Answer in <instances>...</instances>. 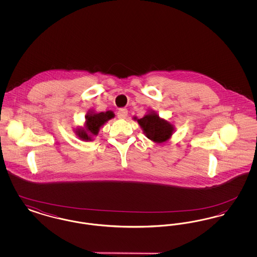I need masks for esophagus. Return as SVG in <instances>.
<instances>
[{"label":"esophagus","instance_id":"obj_1","mask_svg":"<svg viewBox=\"0 0 257 257\" xmlns=\"http://www.w3.org/2000/svg\"><path fill=\"white\" fill-rule=\"evenodd\" d=\"M127 114H128V110H127V109H119L118 111H117V117L120 118V119L126 118Z\"/></svg>","mask_w":257,"mask_h":257}]
</instances>
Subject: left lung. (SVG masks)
<instances>
[{
    "mask_svg": "<svg viewBox=\"0 0 257 257\" xmlns=\"http://www.w3.org/2000/svg\"><path fill=\"white\" fill-rule=\"evenodd\" d=\"M138 122L144 129L147 138L155 143L166 142L173 131V127L170 123L161 119L156 113H149L145 117L138 119Z\"/></svg>",
    "mask_w": 257,
    "mask_h": 257,
    "instance_id": "8db88e82",
    "label": "left lung"
}]
</instances>
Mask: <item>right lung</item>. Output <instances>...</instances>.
I'll return each mask as SVG.
<instances>
[{"mask_svg":"<svg viewBox=\"0 0 257 257\" xmlns=\"http://www.w3.org/2000/svg\"><path fill=\"white\" fill-rule=\"evenodd\" d=\"M111 117H113V113L111 111L107 112H99V113H90L86 115V129H80L77 134L79 138L85 141H90V137L87 135L86 131L91 135H97L99 128Z\"/></svg>","mask_w":257,"mask_h":257,"instance_id":"obj_1","label":"right lung"}]
</instances>
